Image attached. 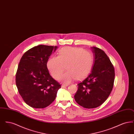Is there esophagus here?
I'll list each match as a JSON object with an SVG mask.
<instances>
[{"mask_svg":"<svg viewBox=\"0 0 134 134\" xmlns=\"http://www.w3.org/2000/svg\"><path fill=\"white\" fill-rule=\"evenodd\" d=\"M68 85H69V84H63L61 85V87H65V86H68Z\"/></svg>","mask_w":134,"mask_h":134,"instance_id":"esophagus-1","label":"esophagus"}]
</instances>
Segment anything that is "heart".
Segmentation results:
<instances>
[{
    "mask_svg": "<svg viewBox=\"0 0 134 134\" xmlns=\"http://www.w3.org/2000/svg\"><path fill=\"white\" fill-rule=\"evenodd\" d=\"M93 61L91 52L81 48L66 47L59 51L58 56L50 58L47 65L52 76L56 79L64 72L66 67L67 72L58 79L68 83L75 78L80 80L86 76L91 70Z\"/></svg>",
    "mask_w": 134,
    "mask_h": 134,
    "instance_id": "obj_1",
    "label": "heart"
}]
</instances>
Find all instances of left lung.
Wrapping results in <instances>:
<instances>
[{
	"instance_id": "8db88e82",
	"label": "left lung",
	"mask_w": 134,
	"mask_h": 134,
	"mask_svg": "<svg viewBox=\"0 0 134 134\" xmlns=\"http://www.w3.org/2000/svg\"><path fill=\"white\" fill-rule=\"evenodd\" d=\"M94 64L91 72L78 83L74 96L76 102L86 108H96L108 98L114 86L115 69L108 56L102 50L91 47Z\"/></svg>"
}]
</instances>
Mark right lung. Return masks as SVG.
Returning a JSON list of instances; mask_svg holds the SVG:
<instances>
[{
  "label": "right lung",
  "mask_w": 134,
  "mask_h": 134,
  "mask_svg": "<svg viewBox=\"0 0 134 134\" xmlns=\"http://www.w3.org/2000/svg\"><path fill=\"white\" fill-rule=\"evenodd\" d=\"M57 46L38 45L26 51L21 58L15 82L19 94L33 108H43L55 100L61 86L49 74L47 63Z\"/></svg>",
  "instance_id": "obj_1"
}]
</instances>
